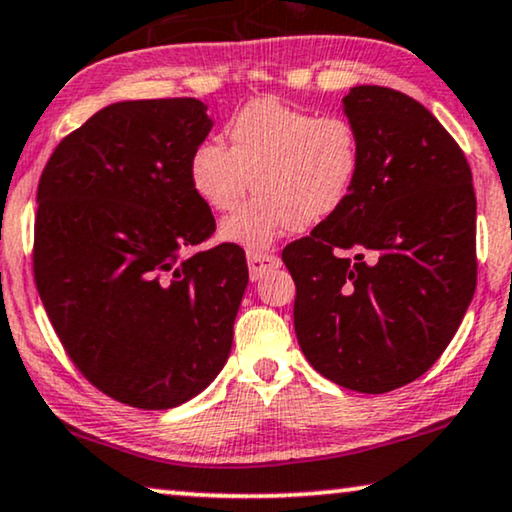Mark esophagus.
I'll list each match as a JSON object with an SVG mask.
<instances>
[{
	"mask_svg": "<svg viewBox=\"0 0 512 512\" xmlns=\"http://www.w3.org/2000/svg\"><path fill=\"white\" fill-rule=\"evenodd\" d=\"M280 266V259L276 255H269V253H255V250H250L248 253V269H250V278L257 280L262 278L266 271H273Z\"/></svg>",
	"mask_w": 512,
	"mask_h": 512,
	"instance_id": "esophagus-1",
	"label": "esophagus"
}]
</instances>
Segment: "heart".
<instances>
[{
	"label": "heart",
	"instance_id": "b5f03b06",
	"mask_svg": "<svg viewBox=\"0 0 512 512\" xmlns=\"http://www.w3.org/2000/svg\"><path fill=\"white\" fill-rule=\"evenodd\" d=\"M229 148L204 141L190 157L197 197L215 213L234 211L220 236L262 250L285 229H308L341 211L355 190L362 146L343 115H313L276 97L243 106L227 127Z\"/></svg>",
	"mask_w": 512,
	"mask_h": 512
}]
</instances>
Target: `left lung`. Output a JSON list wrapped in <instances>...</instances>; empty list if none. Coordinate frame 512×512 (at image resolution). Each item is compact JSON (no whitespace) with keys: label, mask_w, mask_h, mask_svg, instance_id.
<instances>
[{"label":"left lung","mask_w":512,"mask_h":512,"mask_svg":"<svg viewBox=\"0 0 512 512\" xmlns=\"http://www.w3.org/2000/svg\"><path fill=\"white\" fill-rule=\"evenodd\" d=\"M362 167L341 211L290 243L294 331L331 383L383 394L443 355L475 292L471 167L413 97L357 85L343 97Z\"/></svg>","instance_id":"8db88e82"}]
</instances>
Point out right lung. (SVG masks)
Returning <instances> with one entry per match:
<instances>
[{
  "mask_svg": "<svg viewBox=\"0 0 512 512\" xmlns=\"http://www.w3.org/2000/svg\"><path fill=\"white\" fill-rule=\"evenodd\" d=\"M199 99L97 111L43 169L34 280L76 369L111 399L167 410L225 366L248 285L236 243L187 255L215 232L190 181L213 120Z\"/></svg>",
  "mask_w": 512,
  "mask_h": 512,
  "instance_id": "right-lung-1",
  "label": "right lung"
}]
</instances>
